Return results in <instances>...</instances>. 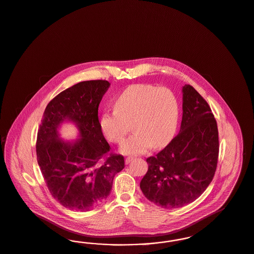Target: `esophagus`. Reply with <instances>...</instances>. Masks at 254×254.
<instances>
[{"label":"esophagus","mask_w":254,"mask_h":254,"mask_svg":"<svg viewBox=\"0 0 254 254\" xmlns=\"http://www.w3.org/2000/svg\"><path fill=\"white\" fill-rule=\"evenodd\" d=\"M134 158L133 157H127V158H126V160H125V163L126 164H128L129 163H131L132 160H133Z\"/></svg>","instance_id":"1"}]
</instances>
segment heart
<instances>
[{"label": "heart", "mask_w": 254, "mask_h": 254, "mask_svg": "<svg viewBox=\"0 0 254 254\" xmlns=\"http://www.w3.org/2000/svg\"><path fill=\"white\" fill-rule=\"evenodd\" d=\"M179 119L180 103L172 90L136 84L118 95L114 110L102 114L100 127L110 142L120 143L130 131L132 123L135 131L123 142L120 151L139 155L170 142Z\"/></svg>", "instance_id": "heart-1"}]
</instances>
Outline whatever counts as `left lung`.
<instances>
[{
  "label": "left lung",
  "mask_w": 254,
  "mask_h": 254,
  "mask_svg": "<svg viewBox=\"0 0 254 254\" xmlns=\"http://www.w3.org/2000/svg\"><path fill=\"white\" fill-rule=\"evenodd\" d=\"M218 152V129L211 108L192 86L184 85L180 133L161 152L146 159L142 193L165 209L193 202L212 183Z\"/></svg>",
  "instance_id": "8db88e82"
}]
</instances>
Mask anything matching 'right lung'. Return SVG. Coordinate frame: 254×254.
<instances>
[{
	"label": "right lung",
	"mask_w": 254,
	"mask_h": 254,
	"mask_svg": "<svg viewBox=\"0 0 254 254\" xmlns=\"http://www.w3.org/2000/svg\"><path fill=\"white\" fill-rule=\"evenodd\" d=\"M107 80L79 82L61 91L47 105L38 130V163L55 199L65 208L87 212L111 193L114 176L122 171V155L110 154L102 133L98 107L108 91ZM73 122L79 139L64 141L58 129Z\"/></svg>",
	"instance_id": "right-lung-1"
}]
</instances>
